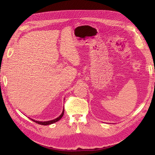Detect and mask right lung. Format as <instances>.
<instances>
[{"mask_svg": "<svg viewBox=\"0 0 155 155\" xmlns=\"http://www.w3.org/2000/svg\"><path fill=\"white\" fill-rule=\"evenodd\" d=\"M63 114H64V109H63L62 114H61V115L58 117V118H55V119H54V120H52L47 121H35V120H33V119H31V118H30V119H31L32 121H34V122H35V123H37V124H38L43 125H50V124H54V123H55L56 121H58L61 118H62Z\"/></svg>", "mask_w": 155, "mask_h": 155, "instance_id": "1", "label": "right lung"}]
</instances>
